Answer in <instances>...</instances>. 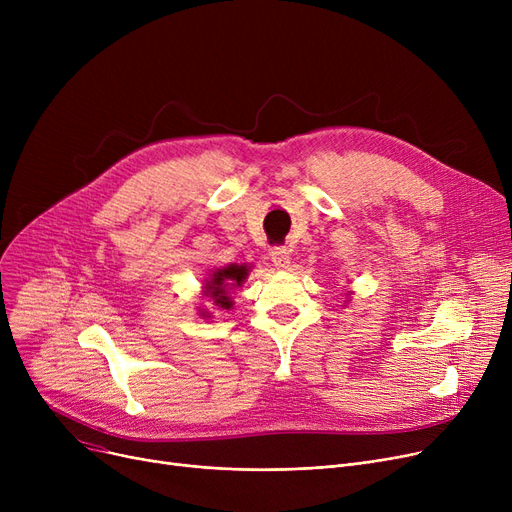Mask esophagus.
Wrapping results in <instances>:
<instances>
[{
	"instance_id": "1",
	"label": "esophagus",
	"mask_w": 512,
	"mask_h": 512,
	"mask_svg": "<svg viewBox=\"0 0 512 512\" xmlns=\"http://www.w3.org/2000/svg\"><path fill=\"white\" fill-rule=\"evenodd\" d=\"M272 261H274L278 270H286V267L290 265V251L286 247L272 249Z\"/></svg>"
}]
</instances>
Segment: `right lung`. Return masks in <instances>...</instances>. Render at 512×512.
Returning a JSON list of instances; mask_svg holds the SVG:
<instances>
[{"label":"right lung","mask_w":512,"mask_h":512,"mask_svg":"<svg viewBox=\"0 0 512 512\" xmlns=\"http://www.w3.org/2000/svg\"><path fill=\"white\" fill-rule=\"evenodd\" d=\"M251 272V265H238V263H230L228 267H222V270H215L209 280H205L203 284V294L211 299V305H215L218 309H230L232 307V290H236L238 286H242V282L247 280ZM203 317H209V313H201Z\"/></svg>","instance_id":"add662e5"}]
</instances>
